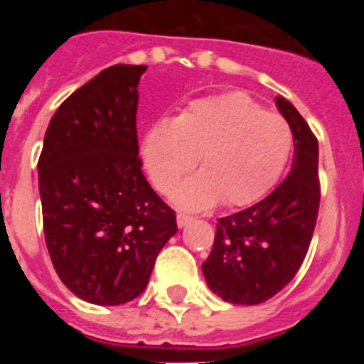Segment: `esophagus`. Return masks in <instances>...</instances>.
<instances>
[{
  "label": "esophagus",
  "instance_id": "obj_1",
  "mask_svg": "<svg viewBox=\"0 0 364 364\" xmlns=\"http://www.w3.org/2000/svg\"><path fill=\"white\" fill-rule=\"evenodd\" d=\"M191 220H193L191 215H186V213H178V215H176V224H178V228L188 226V224Z\"/></svg>",
  "mask_w": 364,
  "mask_h": 364
}]
</instances>
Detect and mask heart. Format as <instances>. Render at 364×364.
<instances>
[{
    "instance_id": "heart-1",
    "label": "heart",
    "mask_w": 364,
    "mask_h": 364,
    "mask_svg": "<svg viewBox=\"0 0 364 364\" xmlns=\"http://www.w3.org/2000/svg\"><path fill=\"white\" fill-rule=\"evenodd\" d=\"M290 125L240 92L198 100L173 122L160 120L142 144L154 188L169 193L180 176L200 164L202 173L176 188L173 200L204 210L218 198L244 205L262 197L290 156Z\"/></svg>"
}]
</instances>
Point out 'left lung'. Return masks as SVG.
<instances>
[{
	"instance_id": "obj_1",
	"label": "left lung",
	"mask_w": 364,
	"mask_h": 364,
	"mask_svg": "<svg viewBox=\"0 0 364 364\" xmlns=\"http://www.w3.org/2000/svg\"><path fill=\"white\" fill-rule=\"evenodd\" d=\"M275 102L294 134L290 175L252 208L218 218L213 250L202 264L211 290L233 304H260L295 277L319 213L317 138L288 100Z\"/></svg>"
}]
</instances>
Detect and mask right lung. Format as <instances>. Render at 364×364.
I'll use <instances>...</instances> for the list:
<instances>
[{
    "instance_id": "obj_1",
    "label": "right lung",
    "mask_w": 364,
    "mask_h": 364,
    "mask_svg": "<svg viewBox=\"0 0 364 364\" xmlns=\"http://www.w3.org/2000/svg\"><path fill=\"white\" fill-rule=\"evenodd\" d=\"M146 65H112L74 91L38 160L43 233L58 277L80 299L117 306L146 290L176 233L138 156L136 85Z\"/></svg>"
}]
</instances>
